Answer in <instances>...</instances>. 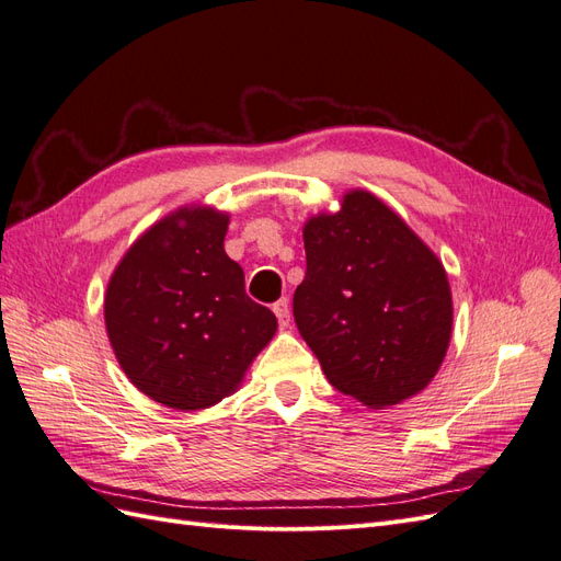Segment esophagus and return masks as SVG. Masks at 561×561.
I'll use <instances>...</instances> for the list:
<instances>
[{
    "label": "esophagus",
    "instance_id": "1",
    "mask_svg": "<svg viewBox=\"0 0 561 561\" xmlns=\"http://www.w3.org/2000/svg\"><path fill=\"white\" fill-rule=\"evenodd\" d=\"M274 313L278 318V325L285 330L287 325H290V304H287V299H278L274 304Z\"/></svg>",
    "mask_w": 561,
    "mask_h": 561
}]
</instances>
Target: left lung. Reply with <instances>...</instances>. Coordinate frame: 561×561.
Masks as SVG:
<instances>
[{"mask_svg": "<svg viewBox=\"0 0 561 561\" xmlns=\"http://www.w3.org/2000/svg\"><path fill=\"white\" fill-rule=\"evenodd\" d=\"M307 276L293 313L339 393L383 410L437 375L451 339V290L435 252L375 194L304 225Z\"/></svg>", "mask_w": 561, "mask_h": 561, "instance_id": "1", "label": "left lung"}]
</instances>
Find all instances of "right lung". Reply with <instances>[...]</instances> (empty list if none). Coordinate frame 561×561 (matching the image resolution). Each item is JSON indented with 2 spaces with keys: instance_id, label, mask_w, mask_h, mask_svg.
<instances>
[{
  "instance_id": "1",
  "label": "right lung",
  "mask_w": 561,
  "mask_h": 561,
  "mask_svg": "<svg viewBox=\"0 0 561 561\" xmlns=\"http://www.w3.org/2000/svg\"><path fill=\"white\" fill-rule=\"evenodd\" d=\"M229 215L180 208L149 227L118 262L105 325L135 388L173 410H206L233 393L276 334V316L245 295L225 252Z\"/></svg>"
}]
</instances>
